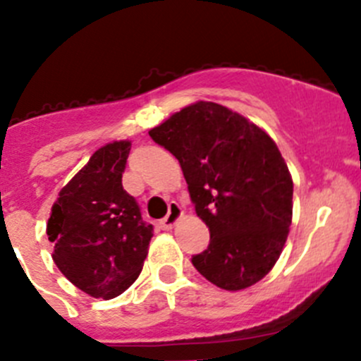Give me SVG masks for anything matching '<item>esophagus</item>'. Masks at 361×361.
<instances>
[{
    "instance_id": "obj_1",
    "label": "esophagus",
    "mask_w": 361,
    "mask_h": 361,
    "mask_svg": "<svg viewBox=\"0 0 361 361\" xmlns=\"http://www.w3.org/2000/svg\"><path fill=\"white\" fill-rule=\"evenodd\" d=\"M182 216V209L179 203H170L169 205V214H166L165 219H161V223H159V228H163V230H170V228L173 226V224L177 223V221L180 219Z\"/></svg>"
}]
</instances>
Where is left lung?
<instances>
[{
	"instance_id": "left-lung-1",
	"label": "left lung",
	"mask_w": 361,
	"mask_h": 361,
	"mask_svg": "<svg viewBox=\"0 0 361 361\" xmlns=\"http://www.w3.org/2000/svg\"><path fill=\"white\" fill-rule=\"evenodd\" d=\"M188 182L209 247L191 258L216 286L244 290L267 276L286 244L293 180L276 142L223 105L198 102L149 131Z\"/></svg>"
}]
</instances>
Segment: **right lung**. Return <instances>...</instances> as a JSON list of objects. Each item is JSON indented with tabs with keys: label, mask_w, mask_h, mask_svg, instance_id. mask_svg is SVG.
Returning a JSON list of instances; mask_svg holds the SVG:
<instances>
[{
	"label": "right lung",
	"mask_w": 361,
	"mask_h": 361,
	"mask_svg": "<svg viewBox=\"0 0 361 361\" xmlns=\"http://www.w3.org/2000/svg\"><path fill=\"white\" fill-rule=\"evenodd\" d=\"M131 144L103 145L59 192L47 223L54 263L94 298H114L140 276L152 237L137 200L123 188Z\"/></svg>",
	"instance_id": "1"
}]
</instances>
